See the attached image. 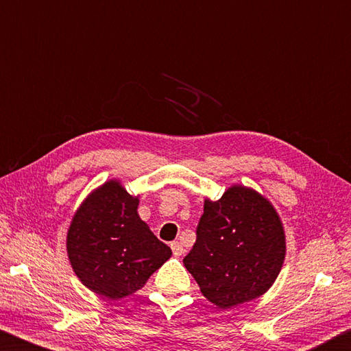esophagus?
Returning <instances> with one entry per match:
<instances>
[{"mask_svg": "<svg viewBox=\"0 0 351 351\" xmlns=\"http://www.w3.org/2000/svg\"><path fill=\"white\" fill-rule=\"evenodd\" d=\"M171 250H172V253H174V256H182L183 253H185V248H183V245L179 241L171 243Z\"/></svg>", "mask_w": 351, "mask_h": 351, "instance_id": "1", "label": "esophagus"}]
</instances>
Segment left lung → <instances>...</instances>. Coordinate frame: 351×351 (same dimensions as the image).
Segmentation results:
<instances>
[{"label":"left lung","instance_id":"obj_1","mask_svg":"<svg viewBox=\"0 0 351 351\" xmlns=\"http://www.w3.org/2000/svg\"><path fill=\"white\" fill-rule=\"evenodd\" d=\"M287 253L285 230L271 202L232 183L219 200L205 199L197 241L183 263L204 296L231 308L265 294Z\"/></svg>","mask_w":351,"mask_h":351}]
</instances>
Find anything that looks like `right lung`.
Segmentation results:
<instances>
[{
  "label": "right lung",
  "mask_w": 351,
  "mask_h": 351,
  "mask_svg": "<svg viewBox=\"0 0 351 351\" xmlns=\"http://www.w3.org/2000/svg\"><path fill=\"white\" fill-rule=\"evenodd\" d=\"M140 195L109 179L86 195L66 236L69 263L80 282L108 299L131 296L172 256L140 219Z\"/></svg>",
  "instance_id": "1"
}]
</instances>
